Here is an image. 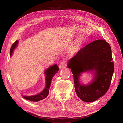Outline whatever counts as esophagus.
<instances>
[{
	"instance_id": "esophagus-1",
	"label": "esophagus",
	"mask_w": 123,
	"mask_h": 123,
	"mask_svg": "<svg viewBox=\"0 0 123 123\" xmlns=\"http://www.w3.org/2000/svg\"><path fill=\"white\" fill-rule=\"evenodd\" d=\"M66 66V62H62L60 63V65H59V68H65Z\"/></svg>"
}]
</instances>
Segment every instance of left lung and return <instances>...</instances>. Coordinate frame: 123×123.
<instances>
[{
  "instance_id": "left-lung-1",
  "label": "left lung",
  "mask_w": 123,
  "mask_h": 123,
  "mask_svg": "<svg viewBox=\"0 0 123 123\" xmlns=\"http://www.w3.org/2000/svg\"><path fill=\"white\" fill-rule=\"evenodd\" d=\"M111 49L105 40L93 41L79 51L68 63L73 74L75 91L82 101L90 102L104 95L111 84L114 71ZM92 71L95 74L92 82L81 84L79 77L82 72Z\"/></svg>"
}]
</instances>
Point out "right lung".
Instances as JSON below:
<instances>
[{
    "label": "right lung",
    "mask_w": 123,
    "mask_h": 123,
    "mask_svg": "<svg viewBox=\"0 0 123 123\" xmlns=\"http://www.w3.org/2000/svg\"><path fill=\"white\" fill-rule=\"evenodd\" d=\"M18 43V41L16 40L14 42L12 46H11V50H10V54L11 56L12 55L13 51L14 49L16 48L17 46ZM59 70L58 67L57 65H55L48 68L45 71V74L46 75L45 80H46V86L45 88L41 93L38 94L33 95V96H23V97L25 99H27L31 101H39L40 100H42L48 96L49 92V88L51 84V81L52 78L55 76L56 73Z\"/></svg>",
    "instance_id": "right-lung-1"
}]
</instances>
